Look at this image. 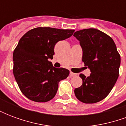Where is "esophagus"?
Returning a JSON list of instances; mask_svg holds the SVG:
<instances>
[{
    "label": "esophagus",
    "instance_id": "34e87169",
    "mask_svg": "<svg viewBox=\"0 0 126 126\" xmlns=\"http://www.w3.org/2000/svg\"><path fill=\"white\" fill-rule=\"evenodd\" d=\"M69 76H70V77H76L77 76V74H74V73H73V72H70Z\"/></svg>",
    "mask_w": 126,
    "mask_h": 126
}]
</instances>
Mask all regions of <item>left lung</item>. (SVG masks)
Segmentation results:
<instances>
[{
  "label": "left lung",
  "instance_id": "8db88e82",
  "mask_svg": "<svg viewBox=\"0 0 126 126\" xmlns=\"http://www.w3.org/2000/svg\"><path fill=\"white\" fill-rule=\"evenodd\" d=\"M79 42L82 61L90 69V76L81 74L82 85L76 88V98L84 103L103 100L115 84L121 58L116 45L110 36L94 28L84 29L74 33Z\"/></svg>",
  "mask_w": 126,
  "mask_h": 126
}]
</instances>
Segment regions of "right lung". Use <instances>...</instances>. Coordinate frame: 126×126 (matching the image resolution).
<instances>
[{
	"label": "right lung",
	"mask_w": 126,
	"mask_h": 126,
	"mask_svg": "<svg viewBox=\"0 0 126 126\" xmlns=\"http://www.w3.org/2000/svg\"><path fill=\"white\" fill-rule=\"evenodd\" d=\"M74 30L36 28L23 35L13 55V74L21 93L30 100L44 103L57 94L59 82L69 74L52 62L56 43L73 35Z\"/></svg>",
	"instance_id": "add662e5"
}]
</instances>
